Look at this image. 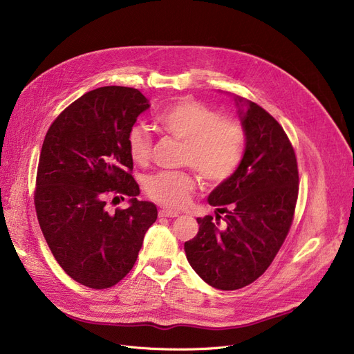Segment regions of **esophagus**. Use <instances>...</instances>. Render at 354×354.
<instances>
[{
  "label": "esophagus",
  "mask_w": 354,
  "mask_h": 354,
  "mask_svg": "<svg viewBox=\"0 0 354 354\" xmlns=\"http://www.w3.org/2000/svg\"><path fill=\"white\" fill-rule=\"evenodd\" d=\"M158 216H160V217H177V216H178V212L168 210V209H162V210H160Z\"/></svg>",
  "instance_id": "34e87169"
}]
</instances>
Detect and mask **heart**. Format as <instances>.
I'll return each instance as SVG.
<instances>
[{"label": "heart", "instance_id": "b5f03b06", "mask_svg": "<svg viewBox=\"0 0 354 354\" xmlns=\"http://www.w3.org/2000/svg\"><path fill=\"white\" fill-rule=\"evenodd\" d=\"M160 128L184 142L183 162L190 164L209 184L229 180L239 168L245 153V132L232 121L194 99L186 97L165 108L157 118ZM129 157L144 165L149 161V133L141 125H133L127 137ZM196 181L186 171H160L145 181L147 194L157 203L181 207L187 203Z\"/></svg>", "mask_w": 354, "mask_h": 354}]
</instances>
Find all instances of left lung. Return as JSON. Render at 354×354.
<instances>
[{"label": "left lung", "instance_id": "left-lung-1", "mask_svg": "<svg viewBox=\"0 0 354 354\" xmlns=\"http://www.w3.org/2000/svg\"><path fill=\"white\" fill-rule=\"evenodd\" d=\"M245 132L242 162L207 201L225 214L197 218L196 236L184 243L196 274L210 287L233 291L258 279L287 238L298 197L294 148L282 127L259 105L229 93ZM217 217H221L216 214Z\"/></svg>", "mask_w": 354, "mask_h": 354}]
</instances>
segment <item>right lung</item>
<instances>
[{
  "instance_id": "right-lung-1",
  "label": "right lung",
  "mask_w": 354,
  "mask_h": 354,
  "mask_svg": "<svg viewBox=\"0 0 354 354\" xmlns=\"http://www.w3.org/2000/svg\"><path fill=\"white\" fill-rule=\"evenodd\" d=\"M149 108L133 88L104 86L67 106L41 147L35 205L44 239L63 271L89 288L104 290L132 269L157 207L138 200L127 137ZM130 206L109 214V195Z\"/></svg>"
}]
</instances>
